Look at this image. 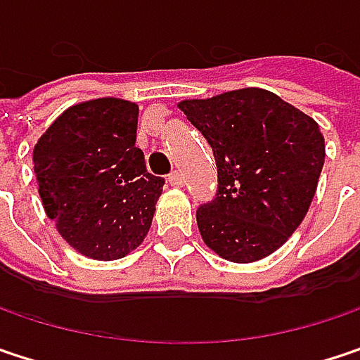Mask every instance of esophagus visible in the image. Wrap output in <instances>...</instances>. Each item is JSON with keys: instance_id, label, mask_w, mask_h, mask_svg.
<instances>
[{"instance_id": "34e87169", "label": "esophagus", "mask_w": 360, "mask_h": 360, "mask_svg": "<svg viewBox=\"0 0 360 360\" xmlns=\"http://www.w3.org/2000/svg\"><path fill=\"white\" fill-rule=\"evenodd\" d=\"M169 183H171L173 187H183V183H185L183 173H181V171H173V173L169 175Z\"/></svg>"}]
</instances>
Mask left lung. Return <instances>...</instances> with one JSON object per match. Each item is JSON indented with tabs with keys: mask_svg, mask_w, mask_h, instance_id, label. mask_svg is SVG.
I'll list each match as a JSON object with an SVG mask.
<instances>
[{
	"mask_svg": "<svg viewBox=\"0 0 360 360\" xmlns=\"http://www.w3.org/2000/svg\"><path fill=\"white\" fill-rule=\"evenodd\" d=\"M177 107L216 158V198L195 212L204 243L235 264L268 257L309 210L326 158L319 125L264 88L189 98Z\"/></svg>",
	"mask_w": 360,
	"mask_h": 360,
	"instance_id": "8db88e82",
	"label": "left lung"
}]
</instances>
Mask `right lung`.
Returning <instances> with one entry per match:
<instances>
[{"instance_id":"right-lung-1","label":"right lung","mask_w":360,"mask_h":360,"mask_svg":"<svg viewBox=\"0 0 360 360\" xmlns=\"http://www.w3.org/2000/svg\"><path fill=\"white\" fill-rule=\"evenodd\" d=\"M138 105L94 98L59 115L32 150L43 208L90 259L125 257L144 241L165 179L136 148Z\"/></svg>"}]
</instances>
